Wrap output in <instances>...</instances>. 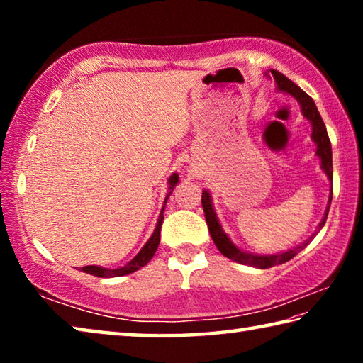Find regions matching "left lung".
<instances>
[{"label":"left lung","instance_id":"8db88e82","mask_svg":"<svg viewBox=\"0 0 363 363\" xmlns=\"http://www.w3.org/2000/svg\"><path fill=\"white\" fill-rule=\"evenodd\" d=\"M270 73H272L275 83H277V89L281 91V93H286V94L293 96L294 99L299 102L301 112H303L306 118L311 121V125H312V140H314L315 145H317L315 153H317V157L320 158V163H322L320 168L325 171V174H327V177L330 179V184H331L327 210H325V216L322 218L320 224H318V230H320L322 227L325 225V220H327L330 205H331V196H333V160H331V144H330V139H328L327 128H325V123L322 120L320 113H318V110L315 107V102L312 101L311 96H307L298 84H294L291 79H288L285 75H281L280 72L270 70ZM201 205H203L206 224H208V229H210L214 245H216L218 250L225 257H229V259L235 261L238 264H247V266L257 267V269H267V267L279 266V264H284L286 261H290L291 257L296 256L299 251L303 250L306 245L312 240V237H311L309 240H306L303 245H299V247L293 248V250H288V251H285V253H279V255H253V253H248V251H243V250L238 248L237 245H233L232 240L229 238V235H227V233L223 230V227H220L219 220H218L216 213H214L211 194L208 192V190H203V194H201Z\"/></svg>","mask_w":363,"mask_h":363}]
</instances>
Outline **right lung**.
Listing matches in <instances>:
<instances>
[{
	"mask_svg": "<svg viewBox=\"0 0 363 363\" xmlns=\"http://www.w3.org/2000/svg\"><path fill=\"white\" fill-rule=\"evenodd\" d=\"M179 182V174L173 173L171 177L168 179L169 184V192L167 194V199H164V203L162 208V213H160L158 220H157V227L155 230H153L152 237L147 240V243L143 247V250L139 251V253L133 257V259L125 264L123 267L118 269H106V267H101V266H84L83 267V272L86 274H91L94 275V277H102V279H110V277H121V275H128V274H133L139 270L140 267H144L147 262H149L153 255H155V251L160 245V230H162V223H163V211H164V206H167V200L169 199V195L173 194V190L176 187V184Z\"/></svg>",
	"mask_w": 363,
	"mask_h": 363,
	"instance_id": "obj_1",
	"label": "right lung"
}]
</instances>
